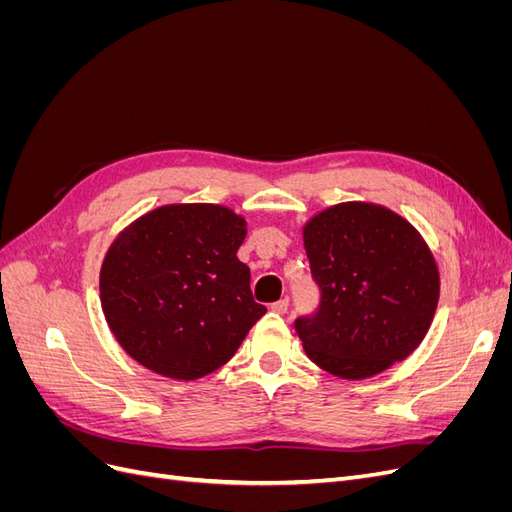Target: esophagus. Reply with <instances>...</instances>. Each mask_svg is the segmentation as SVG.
I'll return each mask as SVG.
<instances>
[{"label": "esophagus", "instance_id": "obj_1", "mask_svg": "<svg viewBox=\"0 0 512 512\" xmlns=\"http://www.w3.org/2000/svg\"><path fill=\"white\" fill-rule=\"evenodd\" d=\"M288 305H290L288 299H280V301L271 305V309H273L275 314H286V312H288Z\"/></svg>", "mask_w": 512, "mask_h": 512}]
</instances>
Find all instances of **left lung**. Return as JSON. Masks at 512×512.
Segmentation results:
<instances>
[{
  "label": "left lung",
  "instance_id": "8db88e82",
  "mask_svg": "<svg viewBox=\"0 0 512 512\" xmlns=\"http://www.w3.org/2000/svg\"><path fill=\"white\" fill-rule=\"evenodd\" d=\"M318 312L294 320L309 359L333 376L363 380L404 361L423 342L440 273L408 220L374 203H342L303 226Z\"/></svg>",
  "mask_w": 512,
  "mask_h": 512
}]
</instances>
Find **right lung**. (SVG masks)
<instances>
[{"label":"right lung","mask_w":512,"mask_h":512,"mask_svg":"<svg viewBox=\"0 0 512 512\" xmlns=\"http://www.w3.org/2000/svg\"><path fill=\"white\" fill-rule=\"evenodd\" d=\"M245 226L228 207L194 203L158 207L119 232L102 262L100 301L134 361L198 380L235 356L267 312L237 258Z\"/></svg>","instance_id":"right-lung-1"}]
</instances>
